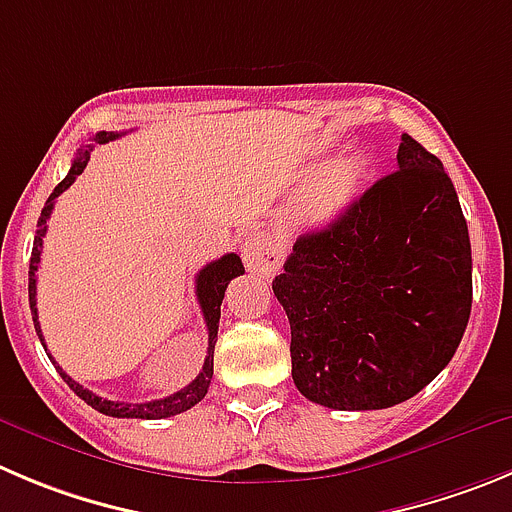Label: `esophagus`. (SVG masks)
I'll return each mask as SVG.
<instances>
[{
	"mask_svg": "<svg viewBox=\"0 0 512 512\" xmlns=\"http://www.w3.org/2000/svg\"><path fill=\"white\" fill-rule=\"evenodd\" d=\"M242 260H245L247 270L262 275V278L272 275L280 265L278 250L262 234H247L245 242H242Z\"/></svg>",
	"mask_w": 512,
	"mask_h": 512,
	"instance_id": "esophagus-1",
	"label": "esophagus"
}]
</instances>
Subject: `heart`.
Here are the masks:
<instances>
[{
	"instance_id": "b5f03b06",
	"label": "heart",
	"mask_w": 512,
	"mask_h": 512,
	"mask_svg": "<svg viewBox=\"0 0 512 512\" xmlns=\"http://www.w3.org/2000/svg\"><path fill=\"white\" fill-rule=\"evenodd\" d=\"M369 176V161L351 156L310 179L293 202V219L303 227H323L341 217Z\"/></svg>"
}]
</instances>
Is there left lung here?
Here are the masks:
<instances>
[{
  "label": "left lung",
  "mask_w": 512,
  "mask_h": 512,
  "mask_svg": "<svg viewBox=\"0 0 512 512\" xmlns=\"http://www.w3.org/2000/svg\"><path fill=\"white\" fill-rule=\"evenodd\" d=\"M396 166L303 234L272 280L290 321L293 381L321 407L412 399L450 364L470 321L472 250L455 186L409 133Z\"/></svg>",
  "instance_id": "8db88e82"
}]
</instances>
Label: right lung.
Masks as SVG:
<instances>
[{"label":"right lung","instance_id":"obj_1","mask_svg":"<svg viewBox=\"0 0 512 512\" xmlns=\"http://www.w3.org/2000/svg\"><path fill=\"white\" fill-rule=\"evenodd\" d=\"M121 133H113V131H100L95 133L93 141L95 143H108L113 141V138H118ZM90 151H93V146L88 148H80L78 156H75L73 166H70L68 176L60 181V184L55 186V191L50 194V199L45 202V207H42V214L40 219H37V234H35V245H32V257H30V308H32V321H35V331L37 336H40L42 346H45V338H42V331H40V321H37V267H40V252H42V237H45L47 232V219H50L52 209H55V199L60 197L62 191L68 189L70 184H73L75 179H78L80 174H83V169L88 166L90 161ZM245 272V267H242V260L234 252H229V255L219 257V260L209 262V265H204L202 270H199L197 275V300H199V308H202L204 313V323H207V333H209V346H207V358H204V366L202 371H199V376L194 381H191L189 386H184V389H179L176 394H169L164 396V399H154V401H143V404H126V401H111V399H103V396L93 394V391L83 389V386L78 384L75 379H70L65 371L60 369V366L55 364V369L60 371V376L65 381H68L70 389L75 391V394L80 396V399L85 401V404H90L93 409H98L100 414H105V417H118V419H166V417H174V414H181L186 412V409H191L194 404H199V401L207 396V389L209 384H212V374H214V343H217V331H219V315H222V298H224V290H227L229 280L237 278V275H242ZM47 351V346H45ZM50 356V353H47ZM52 358V356H50Z\"/></svg>","mask_w":512,"mask_h":512}]
</instances>
